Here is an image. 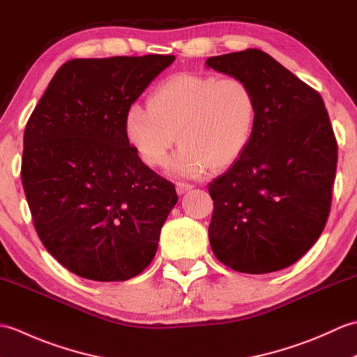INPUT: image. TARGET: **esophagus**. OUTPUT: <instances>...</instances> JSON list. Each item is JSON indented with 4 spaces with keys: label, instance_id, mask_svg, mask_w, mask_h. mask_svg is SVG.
I'll return each mask as SVG.
<instances>
[{
    "label": "esophagus",
    "instance_id": "esophagus-1",
    "mask_svg": "<svg viewBox=\"0 0 357 357\" xmlns=\"http://www.w3.org/2000/svg\"><path fill=\"white\" fill-rule=\"evenodd\" d=\"M193 188L192 184H187V183H176V192L178 195H184L187 192H190Z\"/></svg>",
    "mask_w": 357,
    "mask_h": 357
}]
</instances>
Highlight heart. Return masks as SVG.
I'll list each match as a JSON object with an SVG mask.
<instances>
[{
    "label": "heart",
    "mask_w": 357,
    "mask_h": 357,
    "mask_svg": "<svg viewBox=\"0 0 357 357\" xmlns=\"http://www.w3.org/2000/svg\"><path fill=\"white\" fill-rule=\"evenodd\" d=\"M256 101L236 77L178 73L156 86L147 109L133 104L126 113V135L141 161L159 169L181 146L170 170L195 178L231 165L252 138Z\"/></svg>",
    "instance_id": "obj_1"
}]
</instances>
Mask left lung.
Listing matches in <instances>:
<instances>
[{
	"label": "left lung",
	"instance_id": "1",
	"mask_svg": "<svg viewBox=\"0 0 357 357\" xmlns=\"http://www.w3.org/2000/svg\"><path fill=\"white\" fill-rule=\"evenodd\" d=\"M206 64L245 81L256 101L245 150L208 184L211 250L250 275L290 267L319 239L330 215L337 142L322 96L259 49Z\"/></svg>",
	"mask_w": 357,
	"mask_h": 357
}]
</instances>
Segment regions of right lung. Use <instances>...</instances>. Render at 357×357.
<instances>
[{
	"label": "right lung",
	"mask_w": 357,
	"mask_h": 357,
	"mask_svg": "<svg viewBox=\"0 0 357 357\" xmlns=\"http://www.w3.org/2000/svg\"><path fill=\"white\" fill-rule=\"evenodd\" d=\"M173 55L77 58L59 67L24 130L21 181L43 245L81 278L146 270L178 201L144 164L126 113Z\"/></svg>",
	"instance_id": "add662e5"
}]
</instances>
